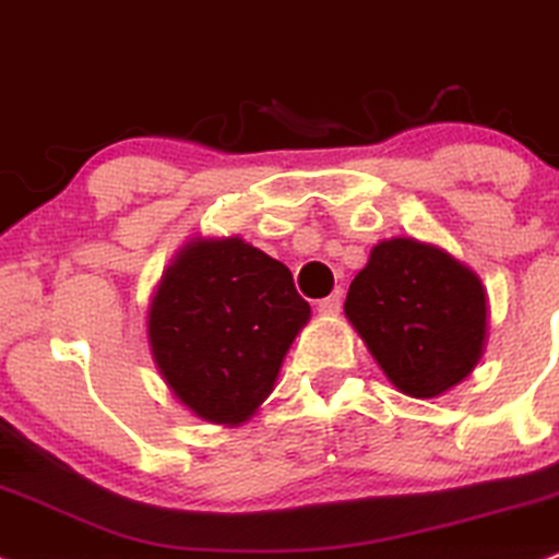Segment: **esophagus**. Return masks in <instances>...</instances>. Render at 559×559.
<instances>
[{"instance_id":"obj_1","label":"esophagus","mask_w":559,"mask_h":559,"mask_svg":"<svg viewBox=\"0 0 559 559\" xmlns=\"http://www.w3.org/2000/svg\"><path fill=\"white\" fill-rule=\"evenodd\" d=\"M340 306H343V300H340V293H334V295H330V298L319 300L317 311L321 313V317H337Z\"/></svg>"}]
</instances>
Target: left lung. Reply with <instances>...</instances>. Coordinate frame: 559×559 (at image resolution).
<instances>
[{"mask_svg":"<svg viewBox=\"0 0 559 559\" xmlns=\"http://www.w3.org/2000/svg\"><path fill=\"white\" fill-rule=\"evenodd\" d=\"M345 319L408 397H439L487 350L489 295L471 266L416 238L382 240L350 282Z\"/></svg>","mask_w":559,"mask_h":559,"instance_id":"obj_1","label":"left lung"}]
</instances>
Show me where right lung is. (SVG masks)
Wrapping results in <instances>:
<instances>
[{
  "label": "right lung",
  "mask_w": 559,
  "mask_h": 559,
  "mask_svg": "<svg viewBox=\"0 0 559 559\" xmlns=\"http://www.w3.org/2000/svg\"><path fill=\"white\" fill-rule=\"evenodd\" d=\"M308 319L282 261L240 235H195L151 293L146 340L177 403L206 424L240 426L272 395Z\"/></svg>",
  "instance_id": "obj_1"
}]
</instances>
